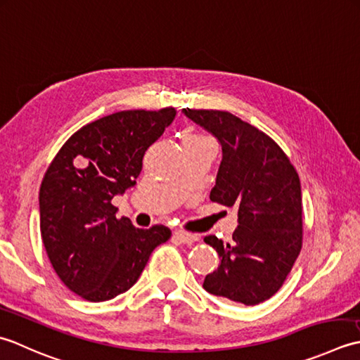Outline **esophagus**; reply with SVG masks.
<instances>
[{"label":"esophagus","instance_id":"1","mask_svg":"<svg viewBox=\"0 0 360 360\" xmlns=\"http://www.w3.org/2000/svg\"><path fill=\"white\" fill-rule=\"evenodd\" d=\"M174 238L180 240L181 244H191V242H195L197 239H199V236L197 234H193V233H186V231H181V230H177L174 233Z\"/></svg>","mask_w":360,"mask_h":360}]
</instances>
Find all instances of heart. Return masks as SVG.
<instances>
[{
    "mask_svg": "<svg viewBox=\"0 0 360 360\" xmlns=\"http://www.w3.org/2000/svg\"><path fill=\"white\" fill-rule=\"evenodd\" d=\"M189 136H194V138H195V136H197V135H189Z\"/></svg>",
    "mask_w": 360,
    "mask_h": 360,
    "instance_id": "obj_1",
    "label": "heart"
}]
</instances>
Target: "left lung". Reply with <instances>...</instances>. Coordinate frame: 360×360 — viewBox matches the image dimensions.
<instances>
[{
  "instance_id": "obj_1",
  "label": "left lung",
  "mask_w": 360,
  "mask_h": 360,
  "mask_svg": "<svg viewBox=\"0 0 360 360\" xmlns=\"http://www.w3.org/2000/svg\"><path fill=\"white\" fill-rule=\"evenodd\" d=\"M191 121L217 138L222 161L210 199L238 208L230 242L205 236L221 262L203 289L255 306L280 290L303 240L302 185L288 155L252 124L221 110L183 108Z\"/></svg>"
}]
</instances>
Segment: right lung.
<instances>
[{
    "instance_id": "obj_1",
    "label": "right lung",
    "mask_w": 360,
    "mask_h": 360,
    "mask_svg": "<svg viewBox=\"0 0 360 360\" xmlns=\"http://www.w3.org/2000/svg\"><path fill=\"white\" fill-rule=\"evenodd\" d=\"M174 107L124 110L71 135L43 177L40 231L56 274L88 302L129 290L157 245L171 238L165 225L135 229L116 219L115 195L136 185L146 150L174 121Z\"/></svg>"
}]
</instances>
